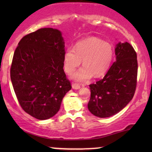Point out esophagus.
<instances>
[{
    "label": "esophagus",
    "mask_w": 152,
    "mask_h": 152,
    "mask_svg": "<svg viewBox=\"0 0 152 152\" xmlns=\"http://www.w3.org/2000/svg\"><path fill=\"white\" fill-rule=\"evenodd\" d=\"M72 88L73 89H75V90H78L80 88V86L77 83H73L72 84Z\"/></svg>",
    "instance_id": "34e87169"
}]
</instances>
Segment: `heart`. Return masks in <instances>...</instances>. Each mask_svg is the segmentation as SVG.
Instances as JSON below:
<instances>
[{"label":"heart","instance_id":"obj_1","mask_svg":"<svg viewBox=\"0 0 152 152\" xmlns=\"http://www.w3.org/2000/svg\"><path fill=\"white\" fill-rule=\"evenodd\" d=\"M114 58V48L109 43L97 38H89L78 42L75 48H69L64 56V69L72 74L81 64L83 66L75 73L73 78L86 82L92 77L104 75L109 70Z\"/></svg>","mask_w":152,"mask_h":152}]
</instances>
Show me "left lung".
<instances>
[{
  "label": "left lung",
  "mask_w": 152,
  "mask_h": 152,
  "mask_svg": "<svg viewBox=\"0 0 152 152\" xmlns=\"http://www.w3.org/2000/svg\"><path fill=\"white\" fill-rule=\"evenodd\" d=\"M116 61L103 79L90 84L88 109L94 116L107 118L116 114L131 102L137 86V53L129 43L118 42Z\"/></svg>",
  "instance_id": "left-lung-1"
}]
</instances>
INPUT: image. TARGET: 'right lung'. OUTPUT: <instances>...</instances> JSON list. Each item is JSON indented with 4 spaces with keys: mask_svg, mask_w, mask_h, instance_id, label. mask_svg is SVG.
Segmentation results:
<instances>
[{
    "mask_svg": "<svg viewBox=\"0 0 152 152\" xmlns=\"http://www.w3.org/2000/svg\"><path fill=\"white\" fill-rule=\"evenodd\" d=\"M65 42L52 28L24 36L13 54L10 79L22 109L39 120L53 117L71 89L64 71Z\"/></svg>",
    "mask_w": 152,
    "mask_h": 152,
    "instance_id": "add662e5",
    "label": "right lung"
}]
</instances>
